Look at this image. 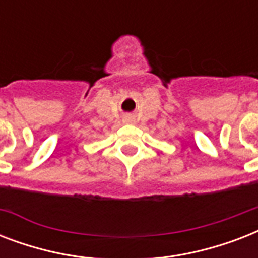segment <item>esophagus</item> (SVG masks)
I'll return each mask as SVG.
<instances>
[{
    "label": "esophagus",
    "instance_id": "34e87169",
    "mask_svg": "<svg viewBox=\"0 0 258 258\" xmlns=\"http://www.w3.org/2000/svg\"><path fill=\"white\" fill-rule=\"evenodd\" d=\"M124 121H134V117L133 116H125Z\"/></svg>",
    "mask_w": 258,
    "mask_h": 258
}]
</instances>
